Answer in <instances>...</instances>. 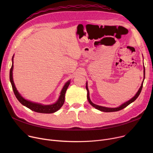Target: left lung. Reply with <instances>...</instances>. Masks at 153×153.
Wrapping results in <instances>:
<instances>
[{
    "mask_svg": "<svg viewBox=\"0 0 153 153\" xmlns=\"http://www.w3.org/2000/svg\"><path fill=\"white\" fill-rule=\"evenodd\" d=\"M144 78H145V68H144V79H143V82L141 84V87H140L138 91L137 92V93L135 94V95L134 96L133 98H131L130 100H129L128 101L123 103V104H122V105H120V106H119L118 107H116V108H108V107H105L99 106V105H96V104L92 103V101L90 99V97H89V89H88V87H87V83L86 82V89H87V100H88V101H89V103L91 104V105L92 107H94L96 109H97V110H99L100 111H104V112H113V111H119L120 110H122L124 108L126 107L128 105H130V103L133 102L136 99L138 98V97L140 95V93L141 92V90H142Z\"/></svg>",
    "mask_w": 153,
    "mask_h": 153,
    "instance_id": "1",
    "label": "left lung"
}]
</instances>
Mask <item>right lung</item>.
<instances>
[{
    "mask_svg": "<svg viewBox=\"0 0 153 153\" xmlns=\"http://www.w3.org/2000/svg\"><path fill=\"white\" fill-rule=\"evenodd\" d=\"M14 56V55H13ZM13 56L12 57V65L10 70V81L11 82L12 89L13 91V92L15 94V97H17L18 100L23 105L27 107V108H30L32 111H34L38 113H42V114H52L54 113L56 111L60 109V108L62 106L64 102V100H65V94L66 92V90L68 89V86L70 84V81H68L65 85H64L63 88L62 89V91L60 93V96L58 99V100L56 101L54 103L51 104V105H43L41 103H38L36 102H31L30 100H27L24 99L22 96L19 94L18 91L17 90L15 85V84L13 81Z\"/></svg>",
    "mask_w": 153,
    "mask_h": 153,
    "instance_id": "obj_1",
    "label": "right lung"
}]
</instances>
